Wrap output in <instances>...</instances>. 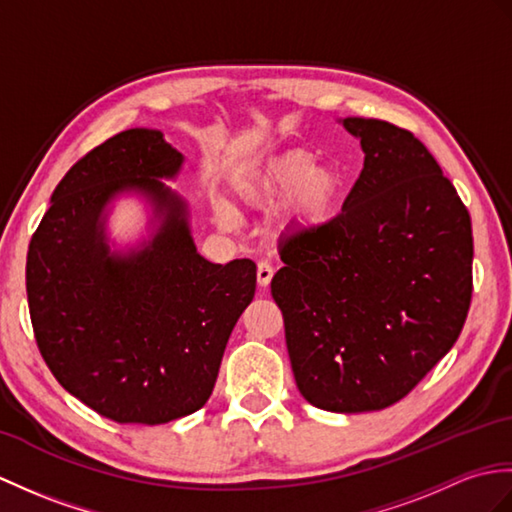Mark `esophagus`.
Instances as JSON below:
<instances>
[{
  "label": "esophagus",
  "mask_w": 512,
  "mask_h": 512,
  "mask_svg": "<svg viewBox=\"0 0 512 512\" xmlns=\"http://www.w3.org/2000/svg\"><path fill=\"white\" fill-rule=\"evenodd\" d=\"M272 275H275V268L268 261H259L257 264V283L261 288H266V285L272 281Z\"/></svg>",
  "instance_id": "obj_1"
}]
</instances>
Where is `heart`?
Masks as SVG:
<instances>
[{"label":"heart","instance_id":"b5f03b06","mask_svg":"<svg viewBox=\"0 0 512 512\" xmlns=\"http://www.w3.org/2000/svg\"><path fill=\"white\" fill-rule=\"evenodd\" d=\"M235 192L248 207H266L285 196H292L290 222L312 224L334 205L340 194V176L329 165H316L305 150L285 152L261 168H251L235 176ZM216 211L222 222H233V211L218 202Z\"/></svg>","mask_w":512,"mask_h":512}]
</instances>
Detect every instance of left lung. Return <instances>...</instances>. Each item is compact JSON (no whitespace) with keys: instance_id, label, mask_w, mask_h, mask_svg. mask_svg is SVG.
Returning <instances> with one entry per match:
<instances>
[{"instance_id":"1","label":"left lung","mask_w":512,"mask_h":512,"mask_svg":"<svg viewBox=\"0 0 512 512\" xmlns=\"http://www.w3.org/2000/svg\"><path fill=\"white\" fill-rule=\"evenodd\" d=\"M364 168L342 211L281 246L272 299L301 395L329 412L384 410L454 347L471 305L467 207L410 130L347 117Z\"/></svg>"}]
</instances>
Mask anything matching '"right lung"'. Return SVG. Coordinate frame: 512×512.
I'll use <instances>...</instances> for the list:
<instances>
[{
  "label": "right lung",
  "instance_id": "right-lung-1",
  "mask_svg": "<svg viewBox=\"0 0 512 512\" xmlns=\"http://www.w3.org/2000/svg\"><path fill=\"white\" fill-rule=\"evenodd\" d=\"M181 165L161 130L106 139L56 185L28 248V305L45 364L117 423H170L205 406L255 296L251 259L222 266L198 255L185 200L159 181ZM122 191L146 195L162 222L141 249L111 254L103 209Z\"/></svg>",
  "mask_w": 512,
  "mask_h": 512
}]
</instances>
